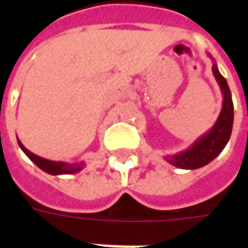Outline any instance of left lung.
I'll return each instance as SVG.
<instances>
[{"mask_svg":"<svg viewBox=\"0 0 248 248\" xmlns=\"http://www.w3.org/2000/svg\"><path fill=\"white\" fill-rule=\"evenodd\" d=\"M213 73L223 93L224 99L222 111L219 114L218 121L214 124L213 129L201 140H197L188 150L183 151L178 155L167 156V161L174 166L181 169H198L204 166L208 162L213 161L229 142L232 130V122H234V105L231 99L229 85L224 77L218 71L215 63L213 66Z\"/></svg>","mask_w":248,"mask_h":248,"instance_id":"1","label":"left lung"}]
</instances>
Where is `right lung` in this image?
<instances>
[{"label": "right lung", "mask_w": 248, "mask_h": 248, "mask_svg": "<svg viewBox=\"0 0 248 248\" xmlns=\"http://www.w3.org/2000/svg\"><path fill=\"white\" fill-rule=\"evenodd\" d=\"M18 145L19 147L24 150L25 154L29 156L30 159L34 162L35 165L40 167L41 170L49 172V174H53V175H58V174H73V172L79 171L82 169V163L81 165H69V163H63V162L47 161V159H44V158H41V156L35 155L33 153H30L19 140Z\"/></svg>", "instance_id": "obj_1"}]
</instances>
